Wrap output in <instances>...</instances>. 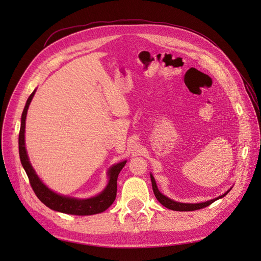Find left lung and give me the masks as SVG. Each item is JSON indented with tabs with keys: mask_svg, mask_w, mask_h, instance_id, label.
Here are the masks:
<instances>
[{
	"mask_svg": "<svg viewBox=\"0 0 261 261\" xmlns=\"http://www.w3.org/2000/svg\"><path fill=\"white\" fill-rule=\"evenodd\" d=\"M150 178H151L152 189H153V193H154V196H155V198L158 199V201H159L161 204H163V206H164L165 208L171 209V210H174V211H194V210H198V209L206 208V207L210 206V204H211L212 202H215L216 200H218V199H220V198H222V197H224L228 192L231 191V188H230L226 193H224L223 195L219 196L218 198L211 199V200L204 201V202H200V203H183V202H177V201L172 200V199L168 198L167 196H164L163 194H161L159 189H158V187H156L155 180H154V177L152 176V174H150Z\"/></svg>",
	"mask_w": 261,
	"mask_h": 261,
	"instance_id": "8db88e82",
	"label": "left lung"
}]
</instances>
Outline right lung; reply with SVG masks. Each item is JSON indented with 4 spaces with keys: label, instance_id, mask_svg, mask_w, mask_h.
I'll use <instances>...</instances> for the list:
<instances>
[{
    "label": "right lung",
    "instance_id": "add662e5",
    "mask_svg": "<svg viewBox=\"0 0 261 261\" xmlns=\"http://www.w3.org/2000/svg\"><path fill=\"white\" fill-rule=\"evenodd\" d=\"M36 90L30 94L26 106L23 108L21 114V123H20V130L18 137V148H19V158L22 168L25 169L27 176L29 178L30 185L33 187L36 196L41 202H43L46 207H49L52 210L67 213V215H75V216H91L96 213H101L107 210L111 204L114 202L116 192H117V184L116 180L120 174L121 170L124 168L126 161H122L117 164H114L112 168H110L108 171L109 175V183L105 191L99 195L91 197L88 199H77L72 198V197L62 196L51 191L50 188L46 187L41 179L38 177L37 173L34 168L31 167L30 161L28 159V154L25 147V126H26V116L27 111L31 100L35 96Z\"/></svg>",
    "mask_w": 261,
    "mask_h": 261
}]
</instances>
